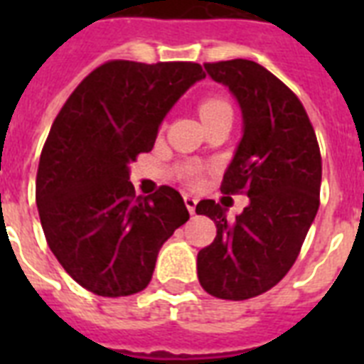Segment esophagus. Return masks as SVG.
I'll list each match as a JSON object with an SVG mask.
<instances>
[{"instance_id": "1", "label": "esophagus", "mask_w": 364, "mask_h": 364, "mask_svg": "<svg viewBox=\"0 0 364 364\" xmlns=\"http://www.w3.org/2000/svg\"><path fill=\"white\" fill-rule=\"evenodd\" d=\"M185 205H187V210H188V213H191V215H193L194 213V210H196V200L193 198V196H185Z\"/></svg>"}]
</instances>
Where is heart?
Here are the masks:
<instances>
[{
    "label": "heart",
    "instance_id": "heart-1",
    "mask_svg": "<svg viewBox=\"0 0 364 364\" xmlns=\"http://www.w3.org/2000/svg\"><path fill=\"white\" fill-rule=\"evenodd\" d=\"M198 115L205 124V122L213 121L217 117L232 115V107H230V104L223 96H205V98L200 100ZM179 176H181V179L187 185L196 187L200 183V177H202V168H198V166H187L185 170H181Z\"/></svg>",
    "mask_w": 364,
    "mask_h": 364
}]
</instances>
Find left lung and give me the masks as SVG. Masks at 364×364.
<instances>
[{
    "label": "left lung",
    "instance_id": "left-lung-1",
    "mask_svg": "<svg viewBox=\"0 0 364 364\" xmlns=\"http://www.w3.org/2000/svg\"><path fill=\"white\" fill-rule=\"evenodd\" d=\"M205 71L238 98L243 137L223 177L221 193L247 194L234 221L213 200L196 205L217 236L198 253L205 293L247 300L266 293L291 270L316 219L321 153L304 105L291 88L253 60L208 62Z\"/></svg>",
    "mask_w": 364,
    "mask_h": 364
}]
</instances>
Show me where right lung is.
Masks as SVG:
<instances>
[{"instance_id":"1","label":"right lung","mask_w":364,"mask_h":364,"mask_svg":"<svg viewBox=\"0 0 364 364\" xmlns=\"http://www.w3.org/2000/svg\"><path fill=\"white\" fill-rule=\"evenodd\" d=\"M204 77L194 62L109 60L54 119L37 168V210L54 257L90 293L143 291L162 243L188 221L176 188L136 196L128 164L153 149L166 113Z\"/></svg>"}]
</instances>
